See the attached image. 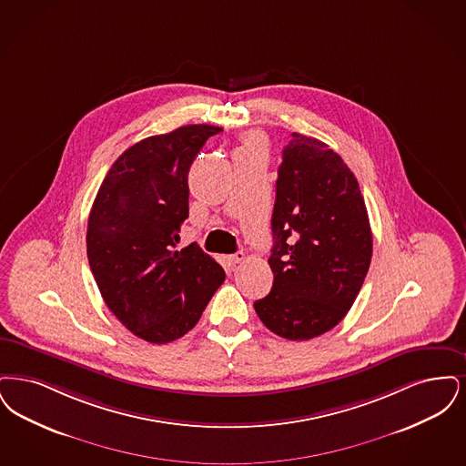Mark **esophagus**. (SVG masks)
Wrapping results in <instances>:
<instances>
[{"instance_id": "34e87169", "label": "esophagus", "mask_w": 466, "mask_h": 466, "mask_svg": "<svg viewBox=\"0 0 466 466\" xmlns=\"http://www.w3.org/2000/svg\"><path fill=\"white\" fill-rule=\"evenodd\" d=\"M243 259H245V254H243L242 250L240 252H237V254H233V256H229L228 258V263H229V266H237V264L242 263Z\"/></svg>"}]
</instances>
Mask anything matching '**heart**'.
Here are the masks:
<instances>
[{
  "label": "heart",
  "mask_w": 466,
  "mask_h": 466,
  "mask_svg": "<svg viewBox=\"0 0 466 466\" xmlns=\"http://www.w3.org/2000/svg\"><path fill=\"white\" fill-rule=\"evenodd\" d=\"M263 141L258 136H248V137H245V141H243L242 147L238 149L237 157L238 155H263Z\"/></svg>",
  "instance_id": "obj_1"
}]
</instances>
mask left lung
Returning a JSON list of instances; mask_svg holds the SVG:
<instances>
[{"mask_svg": "<svg viewBox=\"0 0 466 466\" xmlns=\"http://www.w3.org/2000/svg\"><path fill=\"white\" fill-rule=\"evenodd\" d=\"M273 271L258 317L290 341L339 324L372 258V233L357 177L325 142L294 132L284 147L271 218Z\"/></svg>", "mask_w": 466, "mask_h": 466, "instance_id": "left-lung-1", "label": "left lung"}]
</instances>
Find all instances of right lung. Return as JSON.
I'll list each match as a JSON object with an SVG mask.
<instances>
[{
  "label": "right lung",
  "mask_w": 466,
  "mask_h": 466,
  "mask_svg": "<svg viewBox=\"0 0 466 466\" xmlns=\"http://www.w3.org/2000/svg\"><path fill=\"white\" fill-rule=\"evenodd\" d=\"M221 130L186 125L130 146L92 205L86 256L102 299L147 343H170L189 332L226 279L197 243L176 250L189 212V167Z\"/></svg>",
  "instance_id": "add662e5"
}]
</instances>
